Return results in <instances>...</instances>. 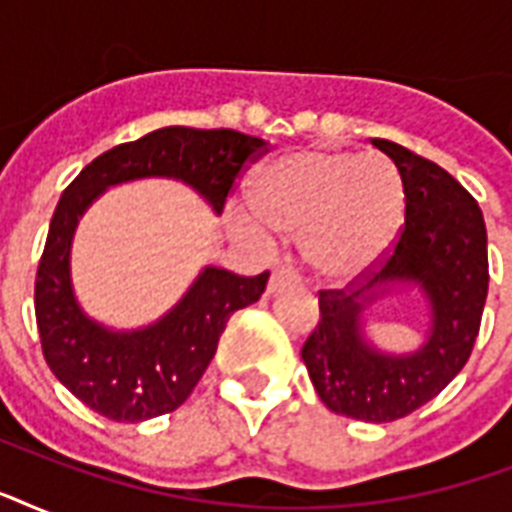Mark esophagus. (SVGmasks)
<instances>
[{
  "instance_id": "34e87169",
  "label": "esophagus",
  "mask_w": 512,
  "mask_h": 512,
  "mask_svg": "<svg viewBox=\"0 0 512 512\" xmlns=\"http://www.w3.org/2000/svg\"><path fill=\"white\" fill-rule=\"evenodd\" d=\"M289 284H297L295 271H289V268L279 265V268L271 273V279H268V295H276L279 289L289 287Z\"/></svg>"
}]
</instances>
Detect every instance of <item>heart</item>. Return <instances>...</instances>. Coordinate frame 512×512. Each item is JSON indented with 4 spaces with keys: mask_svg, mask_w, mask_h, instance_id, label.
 <instances>
[{
    "mask_svg": "<svg viewBox=\"0 0 512 512\" xmlns=\"http://www.w3.org/2000/svg\"><path fill=\"white\" fill-rule=\"evenodd\" d=\"M249 204L268 231L300 236L305 260L319 276L356 281L396 247L406 183L388 156L303 148L255 172ZM233 225L244 239L265 241L249 217L233 215Z\"/></svg>",
    "mask_w": 512,
    "mask_h": 512,
    "instance_id": "heart-1",
    "label": "heart"
}]
</instances>
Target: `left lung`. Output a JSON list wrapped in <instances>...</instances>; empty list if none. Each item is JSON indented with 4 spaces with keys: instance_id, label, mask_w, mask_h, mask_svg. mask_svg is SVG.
<instances>
[{
    "instance_id": "obj_1",
    "label": "left lung",
    "mask_w": 512,
    "mask_h": 512,
    "mask_svg": "<svg viewBox=\"0 0 512 512\" xmlns=\"http://www.w3.org/2000/svg\"><path fill=\"white\" fill-rule=\"evenodd\" d=\"M406 183V217L390 255L350 281L319 292L321 321L303 345L319 398L342 417L401 420L436 398L468 364L481 329L489 255L476 199L444 167L409 148L372 140ZM398 286H417L431 308L429 337L412 354H382L360 332V313Z\"/></svg>"
}]
</instances>
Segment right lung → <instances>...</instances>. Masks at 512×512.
Instances as JSON below:
<instances>
[{"label":"right lung","mask_w":512,"mask_h":512,"mask_svg":"<svg viewBox=\"0 0 512 512\" xmlns=\"http://www.w3.org/2000/svg\"><path fill=\"white\" fill-rule=\"evenodd\" d=\"M265 151V140L236 130L164 127L92 159L63 191L36 271L34 308L44 361L82 404L116 422L175 412L215 356L228 319L260 300L268 271L236 276L207 265L162 319L114 332L82 311L71 287L68 257L79 217L106 188L143 177L191 185L220 215L236 177Z\"/></svg>","instance_id":"add662e5"}]
</instances>
